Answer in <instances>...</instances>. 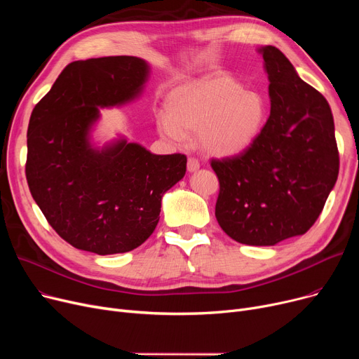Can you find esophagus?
<instances>
[{
    "mask_svg": "<svg viewBox=\"0 0 359 359\" xmlns=\"http://www.w3.org/2000/svg\"><path fill=\"white\" fill-rule=\"evenodd\" d=\"M199 165L201 164L195 157H189V160H187V170H189V172H196Z\"/></svg>",
    "mask_w": 359,
    "mask_h": 359,
    "instance_id": "1",
    "label": "esophagus"
}]
</instances>
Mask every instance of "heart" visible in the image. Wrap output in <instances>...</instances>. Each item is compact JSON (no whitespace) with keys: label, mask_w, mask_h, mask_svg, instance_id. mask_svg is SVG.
I'll return each mask as SVG.
<instances>
[{"label":"heart","mask_w":359,"mask_h":359,"mask_svg":"<svg viewBox=\"0 0 359 359\" xmlns=\"http://www.w3.org/2000/svg\"><path fill=\"white\" fill-rule=\"evenodd\" d=\"M167 118L158 121L161 134L182 144L198 130L208 154L227 157L248 149L268 118V103L259 91L243 90L229 77H210L170 94Z\"/></svg>","instance_id":"b5f03b06"}]
</instances>
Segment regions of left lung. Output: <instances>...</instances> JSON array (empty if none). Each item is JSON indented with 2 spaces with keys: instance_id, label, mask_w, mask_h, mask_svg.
Instances as JSON below:
<instances>
[{
  "instance_id": "8db88e82",
  "label": "left lung",
  "mask_w": 359,
  "mask_h": 359,
  "mask_svg": "<svg viewBox=\"0 0 359 359\" xmlns=\"http://www.w3.org/2000/svg\"><path fill=\"white\" fill-rule=\"evenodd\" d=\"M259 52L269 79V119L248 149L212 158L211 167L219 182V227L238 243L273 246L307 233L322 214L337 179L339 151L327 100L278 48Z\"/></svg>"
}]
</instances>
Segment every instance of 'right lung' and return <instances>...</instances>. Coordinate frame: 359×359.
Masks as SVG:
<instances>
[{
    "label": "right lung",
    "mask_w": 359,
    "mask_h": 359,
    "mask_svg": "<svg viewBox=\"0 0 359 359\" xmlns=\"http://www.w3.org/2000/svg\"><path fill=\"white\" fill-rule=\"evenodd\" d=\"M137 56L68 64L32 111L26 179L41 211L71 246L96 255L137 249L153 234L161 198L186 173L184 154H151L125 140L93 148L99 107L135 99L148 77Z\"/></svg>",
    "instance_id": "1"
}]
</instances>
